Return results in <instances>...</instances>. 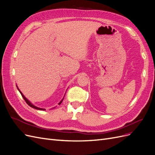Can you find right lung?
I'll list each match as a JSON object with an SVG mask.
<instances>
[{
    "mask_svg": "<svg viewBox=\"0 0 155 155\" xmlns=\"http://www.w3.org/2000/svg\"><path fill=\"white\" fill-rule=\"evenodd\" d=\"M17 89H18V91H19L20 92V93H21V96H22V97H23V99H24L25 100V101L26 102V104H28V105L29 106H30L31 107H32V108H34V109H37V110H45V109H42V108H39V107H36V106H35V105H33L32 104H31V103L28 100H27L26 99V97L24 96V95H23V94L21 92V91L19 90V89H18V87H17ZM63 99H64V97L63 98V99H62V100L59 103V105H60L61 104V103H62V101H63Z\"/></svg>",
    "mask_w": 155,
    "mask_h": 155,
    "instance_id": "1",
    "label": "right lung"
}]
</instances>
